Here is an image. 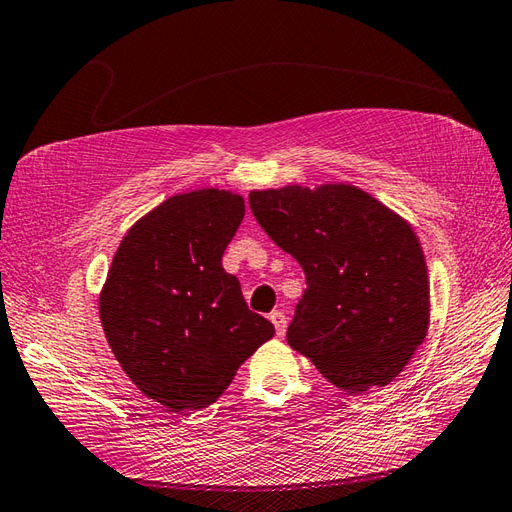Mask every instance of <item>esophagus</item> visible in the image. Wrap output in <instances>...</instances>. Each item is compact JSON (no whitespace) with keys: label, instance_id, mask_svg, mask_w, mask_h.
I'll return each mask as SVG.
<instances>
[{"label":"esophagus","instance_id":"34e87169","mask_svg":"<svg viewBox=\"0 0 512 512\" xmlns=\"http://www.w3.org/2000/svg\"><path fill=\"white\" fill-rule=\"evenodd\" d=\"M270 320H272V325H275L277 336L283 338V336H285V327H288V318H285L283 312H272V314H270Z\"/></svg>","mask_w":512,"mask_h":512}]
</instances>
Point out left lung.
Here are the masks:
<instances>
[{
    "label": "left lung",
    "mask_w": 512,
    "mask_h": 512,
    "mask_svg": "<svg viewBox=\"0 0 512 512\" xmlns=\"http://www.w3.org/2000/svg\"><path fill=\"white\" fill-rule=\"evenodd\" d=\"M248 205L305 272L290 347L349 395L390 384L430 323L427 266L410 224L344 183L264 189Z\"/></svg>",
    "instance_id": "left-lung-1"
}]
</instances>
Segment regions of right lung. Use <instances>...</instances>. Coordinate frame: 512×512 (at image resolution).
I'll use <instances>...</instances> for the list:
<instances>
[{"label":"right lung","instance_id":"1","mask_svg":"<svg viewBox=\"0 0 512 512\" xmlns=\"http://www.w3.org/2000/svg\"><path fill=\"white\" fill-rule=\"evenodd\" d=\"M242 218L244 198L224 189L178 194L135 222L113 257L104 336L130 382L170 410L211 406L275 336L222 268Z\"/></svg>","mask_w":512,"mask_h":512}]
</instances>
